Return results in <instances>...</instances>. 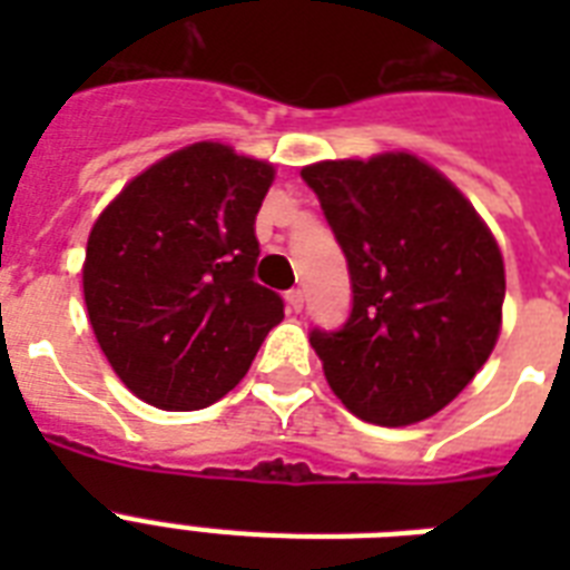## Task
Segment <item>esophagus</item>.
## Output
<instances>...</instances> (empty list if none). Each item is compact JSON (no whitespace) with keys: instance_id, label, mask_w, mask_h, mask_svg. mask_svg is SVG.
<instances>
[{"instance_id":"esophagus-1","label":"esophagus","mask_w":570,"mask_h":570,"mask_svg":"<svg viewBox=\"0 0 570 570\" xmlns=\"http://www.w3.org/2000/svg\"><path fill=\"white\" fill-rule=\"evenodd\" d=\"M286 304H289V311L293 313H302V307H304L302 289H289V293H286Z\"/></svg>"}]
</instances>
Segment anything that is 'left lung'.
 <instances>
[{"label":"left lung","instance_id":"left-lung-1","mask_svg":"<svg viewBox=\"0 0 570 570\" xmlns=\"http://www.w3.org/2000/svg\"><path fill=\"white\" fill-rule=\"evenodd\" d=\"M346 254L352 311L313 328L331 390L366 423L411 425L450 405L491 355L503 254L470 200L411 154L302 168Z\"/></svg>","mask_w":570,"mask_h":570}]
</instances>
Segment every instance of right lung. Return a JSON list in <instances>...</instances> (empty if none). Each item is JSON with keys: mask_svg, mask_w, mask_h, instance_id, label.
Here are the masks:
<instances>
[{"mask_svg": "<svg viewBox=\"0 0 570 570\" xmlns=\"http://www.w3.org/2000/svg\"><path fill=\"white\" fill-rule=\"evenodd\" d=\"M275 168L197 141L138 174L94 224L88 320L138 399L197 411L245 379L284 298L254 281V236Z\"/></svg>", "mask_w": 570, "mask_h": 570, "instance_id": "add662e5", "label": "right lung"}]
</instances>
